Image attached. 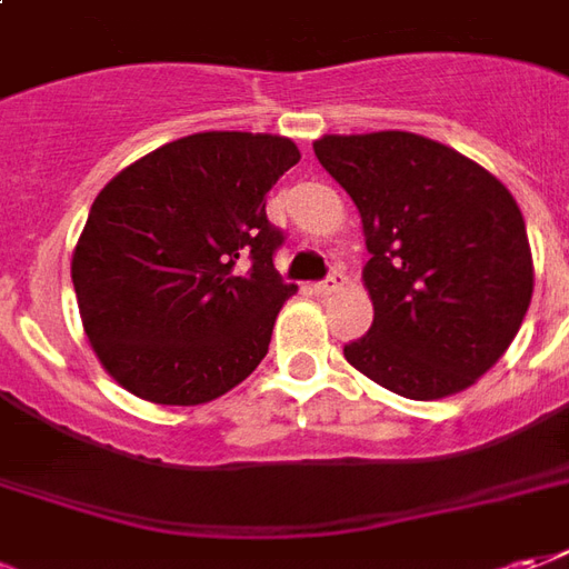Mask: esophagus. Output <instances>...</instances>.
<instances>
[{"mask_svg":"<svg viewBox=\"0 0 569 569\" xmlns=\"http://www.w3.org/2000/svg\"><path fill=\"white\" fill-rule=\"evenodd\" d=\"M342 288H346V276H342V272H330V279L312 284V290L318 293V297H330V293H336V290H342Z\"/></svg>","mask_w":569,"mask_h":569,"instance_id":"34e87169","label":"esophagus"}]
</instances>
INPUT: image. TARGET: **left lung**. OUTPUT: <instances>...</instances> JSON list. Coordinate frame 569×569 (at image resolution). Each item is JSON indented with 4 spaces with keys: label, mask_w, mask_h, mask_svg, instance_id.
Returning a JSON list of instances; mask_svg holds the SVG:
<instances>
[{
    "label": "left lung",
    "mask_w": 569,
    "mask_h": 569,
    "mask_svg": "<svg viewBox=\"0 0 569 569\" xmlns=\"http://www.w3.org/2000/svg\"><path fill=\"white\" fill-rule=\"evenodd\" d=\"M312 148L355 199L372 254V327L346 360L409 400L467 391L503 358L533 293L516 197L485 166L416 132L321 136Z\"/></svg>",
    "instance_id": "obj_1"
}]
</instances>
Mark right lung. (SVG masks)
I'll return each mask as SVG.
<instances>
[{
    "label": "right lung",
    "instance_id": "right-lung-1",
    "mask_svg": "<svg viewBox=\"0 0 569 569\" xmlns=\"http://www.w3.org/2000/svg\"><path fill=\"white\" fill-rule=\"evenodd\" d=\"M300 160L269 132H193L120 169L72 251L81 325L120 388L148 403L218 400L267 358L297 284L272 267L267 193Z\"/></svg>",
    "mask_w": 569,
    "mask_h": 569
}]
</instances>
